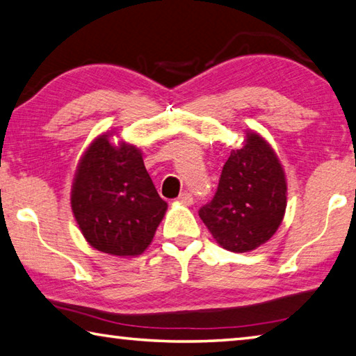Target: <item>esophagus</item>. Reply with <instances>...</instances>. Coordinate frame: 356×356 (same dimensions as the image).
Segmentation results:
<instances>
[{
	"label": "esophagus",
	"mask_w": 356,
	"mask_h": 356,
	"mask_svg": "<svg viewBox=\"0 0 356 356\" xmlns=\"http://www.w3.org/2000/svg\"><path fill=\"white\" fill-rule=\"evenodd\" d=\"M177 201L180 204H185V206H191V204H193V195H191V193H188V191L180 193V196L177 197Z\"/></svg>",
	"instance_id": "1"
}]
</instances>
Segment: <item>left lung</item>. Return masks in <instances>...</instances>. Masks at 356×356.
<instances>
[{
    "label": "left lung",
    "mask_w": 356,
    "mask_h": 356,
    "mask_svg": "<svg viewBox=\"0 0 356 356\" xmlns=\"http://www.w3.org/2000/svg\"><path fill=\"white\" fill-rule=\"evenodd\" d=\"M286 177L278 156L254 131L222 166L213 200L200 209L222 248L246 252L273 236L286 212Z\"/></svg>",
    "instance_id": "left-lung-1"
}]
</instances>
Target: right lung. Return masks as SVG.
<instances>
[{"mask_svg":"<svg viewBox=\"0 0 356 356\" xmlns=\"http://www.w3.org/2000/svg\"><path fill=\"white\" fill-rule=\"evenodd\" d=\"M72 212L89 245L113 256L147 248L163 220L161 200L136 147L102 135L84 152L72 186Z\"/></svg>","mask_w":356,"mask_h":356,"instance_id":"right-lung-1","label":"right lung"}]
</instances>
